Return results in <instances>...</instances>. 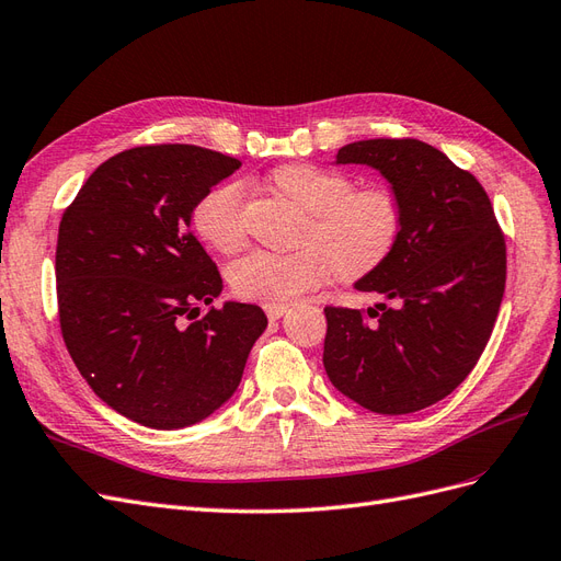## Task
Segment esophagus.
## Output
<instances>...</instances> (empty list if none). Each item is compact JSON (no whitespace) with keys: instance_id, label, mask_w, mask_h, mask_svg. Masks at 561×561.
Listing matches in <instances>:
<instances>
[{"instance_id":"obj_1","label":"esophagus","mask_w":561,"mask_h":561,"mask_svg":"<svg viewBox=\"0 0 561 561\" xmlns=\"http://www.w3.org/2000/svg\"><path fill=\"white\" fill-rule=\"evenodd\" d=\"M264 311H266L268 320H278V318H283V316H285L287 307H280V304H266Z\"/></svg>"}]
</instances>
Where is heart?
Masks as SVG:
<instances>
[{
    "label": "heart",
    "instance_id": "heart-1",
    "mask_svg": "<svg viewBox=\"0 0 561 561\" xmlns=\"http://www.w3.org/2000/svg\"><path fill=\"white\" fill-rule=\"evenodd\" d=\"M271 186L309 215L297 252L252 250L229 268L236 295L262 304H287L325 280L332 268L358 278L379 266L400 231V201L383 184L353 192V182L309 163L283 165ZM198 233L213 248L236 252L245 243V186H217L194 213Z\"/></svg>",
    "mask_w": 561,
    "mask_h": 561
}]
</instances>
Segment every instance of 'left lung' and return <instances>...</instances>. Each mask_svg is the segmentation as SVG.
Segmentation results:
<instances>
[{
  "label": "left lung",
  "mask_w": 561,
  "mask_h": 561,
  "mask_svg": "<svg viewBox=\"0 0 561 561\" xmlns=\"http://www.w3.org/2000/svg\"><path fill=\"white\" fill-rule=\"evenodd\" d=\"M367 165L400 201L398 241L353 283L386 304L325 309L332 386L377 414L447 398L489 342L505 290V241L482 184L421 140H360L334 165Z\"/></svg>",
  "instance_id": "8db88e82"
}]
</instances>
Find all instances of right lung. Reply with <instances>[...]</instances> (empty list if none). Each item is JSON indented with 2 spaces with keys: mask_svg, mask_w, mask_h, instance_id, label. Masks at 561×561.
I'll return each mask as SVG.
<instances>
[{
  "mask_svg": "<svg viewBox=\"0 0 561 561\" xmlns=\"http://www.w3.org/2000/svg\"><path fill=\"white\" fill-rule=\"evenodd\" d=\"M236 168L196 145L135 147L98 165L60 219L65 346L93 393L140 426L178 431L217 412L266 330L254 304L213 307L225 285L190 229Z\"/></svg>",
  "mask_w": 561,
  "mask_h": 561,
  "instance_id": "1",
  "label": "right lung"
}]
</instances>
